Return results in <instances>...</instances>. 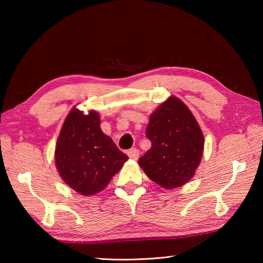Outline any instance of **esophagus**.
<instances>
[{"instance_id": "34e87169", "label": "esophagus", "mask_w": 263, "mask_h": 263, "mask_svg": "<svg viewBox=\"0 0 263 263\" xmlns=\"http://www.w3.org/2000/svg\"><path fill=\"white\" fill-rule=\"evenodd\" d=\"M139 155H140V153H139V150L136 149V148L135 149H130L127 152V156L131 159H133V160H137L139 158Z\"/></svg>"}]
</instances>
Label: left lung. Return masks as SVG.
Masks as SVG:
<instances>
[{"mask_svg":"<svg viewBox=\"0 0 263 263\" xmlns=\"http://www.w3.org/2000/svg\"><path fill=\"white\" fill-rule=\"evenodd\" d=\"M146 136L152 148L139 166L159 186L171 190L186 184L200 165L204 138L192 111L171 96L149 117Z\"/></svg>","mask_w":263,"mask_h":263,"instance_id":"1","label":"left lung"}]
</instances>
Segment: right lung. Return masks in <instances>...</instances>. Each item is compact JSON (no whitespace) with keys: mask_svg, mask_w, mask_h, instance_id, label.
Wrapping results in <instances>:
<instances>
[{"mask_svg":"<svg viewBox=\"0 0 263 263\" xmlns=\"http://www.w3.org/2000/svg\"><path fill=\"white\" fill-rule=\"evenodd\" d=\"M54 157L65 184L86 197L103 191L128 159L102 131L98 111L85 114L76 106L61 128Z\"/></svg>","mask_w":263,"mask_h":263,"instance_id":"add662e5","label":"right lung"}]
</instances>
